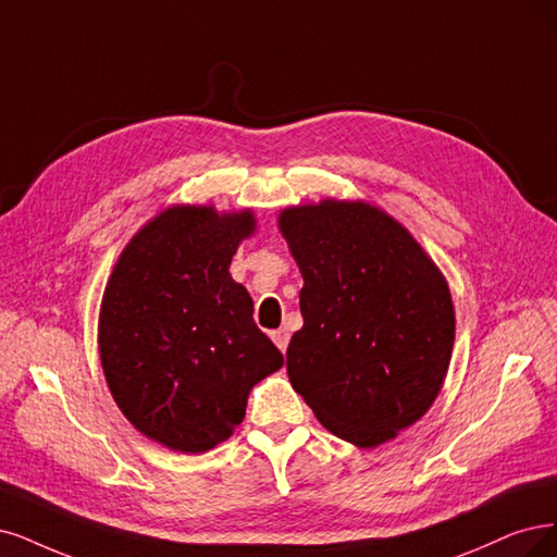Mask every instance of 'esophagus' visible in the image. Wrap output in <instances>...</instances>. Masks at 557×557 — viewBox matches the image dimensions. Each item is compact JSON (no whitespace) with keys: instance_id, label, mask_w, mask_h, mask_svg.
Listing matches in <instances>:
<instances>
[{"instance_id":"34e87169","label":"esophagus","mask_w":557,"mask_h":557,"mask_svg":"<svg viewBox=\"0 0 557 557\" xmlns=\"http://www.w3.org/2000/svg\"><path fill=\"white\" fill-rule=\"evenodd\" d=\"M271 339L275 342V346L280 348L282 354L286 351V346H289V333H286V331H273V333H271Z\"/></svg>"}]
</instances>
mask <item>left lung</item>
Masks as SVG:
<instances>
[{"label":"left lung","instance_id":"left-lung-1","mask_svg":"<svg viewBox=\"0 0 557 557\" xmlns=\"http://www.w3.org/2000/svg\"><path fill=\"white\" fill-rule=\"evenodd\" d=\"M305 280L286 372L317 420L358 447L393 441L436 401L455 346L438 265L393 215L323 199L280 213Z\"/></svg>","mask_w":557,"mask_h":557}]
</instances>
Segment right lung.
<instances>
[{
    "label": "right lung",
    "mask_w": 557,
    "mask_h": 557,
    "mask_svg": "<svg viewBox=\"0 0 557 557\" xmlns=\"http://www.w3.org/2000/svg\"><path fill=\"white\" fill-rule=\"evenodd\" d=\"M252 211L170 206L123 247L102 294L98 351L121 413L174 451L213 449L245 418L250 389L284 364L230 275Z\"/></svg>",
    "instance_id": "right-lung-1"
}]
</instances>
